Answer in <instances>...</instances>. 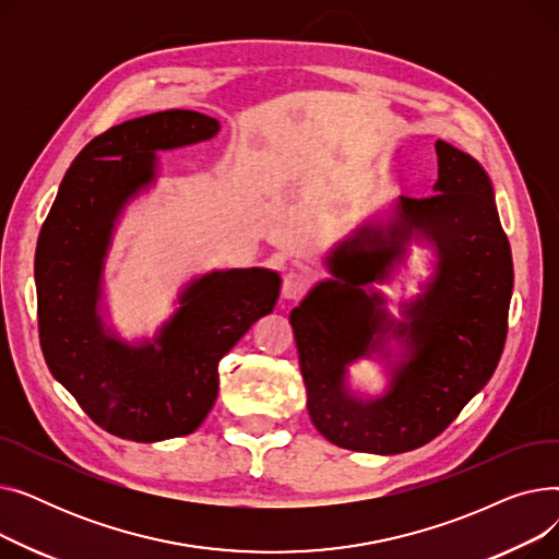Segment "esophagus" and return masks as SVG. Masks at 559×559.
<instances>
[{
	"instance_id": "esophagus-1",
	"label": "esophagus",
	"mask_w": 559,
	"mask_h": 559,
	"mask_svg": "<svg viewBox=\"0 0 559 559\" xmlns=\"http://www.w3.org/2000/svg\"><path fill=\"white\" fill-rule=\"evenodd\" d=\"M308 287H310V274L304 270H289L283 276V297L289 301L301 299Z\"/></svg>"
}]
</instances>
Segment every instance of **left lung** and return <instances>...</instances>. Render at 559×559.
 <instances>
[{
    "label": "left lung",
    "mask_w": 559,
    "mask_h": 559,
    "mask_svg": "<svg viewBox=\"0 0 559 559\" xmlns=\"http://www.w3.org/2000/svg\"><path fill=\"white\" fill-rule=\"evenodd\" d=\"M435 152V194L401 197L388 238L373 224L350 233L329 255L333 278L317 283L289 314L310 419L348 451L394 455L428 444L487 385L503 354L514 270L491 181L453 144L437 140ZM413 229L436 245L438 267L396 322L364 285L389 277ZM392 336L406 354L389 392L356 400L345 367L371 349L389 357Z\"/></svg>",
    "instance_id": "1"
}]
</instances>
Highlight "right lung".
<instances>
[{
    "label": "right lung",
    "mask_w": 559,
    "mask_h": 559,
    "mask_svg": "<svg viewBox=\"0 0 559 559\" xmlns=\"http://www.w3.org/2000/svg\"><path fill=\"white\" fill-rule=\"evenodd\" d=\"M219 122L163 110L117 124L74 158L36 247L38 333L45 362L106 432L131 442L194 432L217 399L219 360L274 310L281 276L224 270L194 278L154 342L131 346L97 312L117 215L156 179V152L211 140Z\"/></svg>",
    "instance_id": "right-lung-1"
}]
</instances>
